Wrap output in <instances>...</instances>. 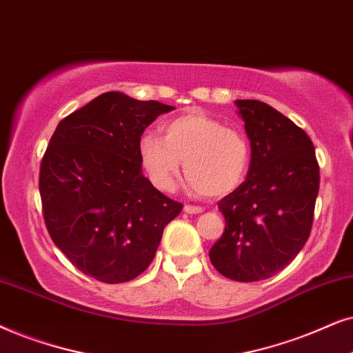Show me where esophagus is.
Listing matches in <instances>:
<instances>
[{
    "label": "esophagus",
    "instance_id": "esophagus-1",
    "mask_svg": "<svg viewBox=\"0 0 353 353\" xmlns=\"http://www.w3.org/2000/svg\"><path fill=\"white\" fill-rule=\"evenodd\" d=\"M184 211L187 214H199V213H201V211H203V208H200V206H194V205H185Z\"/></svg>",
    "mask_w": 353,
    "mask_h": 353
}]
</instances>
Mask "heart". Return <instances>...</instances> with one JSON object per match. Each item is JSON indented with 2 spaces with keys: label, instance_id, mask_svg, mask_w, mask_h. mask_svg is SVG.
Segmentation results:
<instances>
[{
  "label": "heart",
  "instance_id": "obj_1",
  "mask_svg": "<svg viewBox=\"0 0 353 353\" xmlns=\"http://www.w3.org/2000/svg\"><path fill=\"white\" fill-rule=\"evenodd\" d=\"M163 137H140L139 154L150 181L159 190H172L184 161L189 189L211 199L232 194L247 179L252 147L239 129L201 112H187L163 124Z\"/></svg>",
  "mask_w": 353,
  "mask_h": 353
}]
</instances>
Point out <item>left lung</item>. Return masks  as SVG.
<instances>
[{
    "mask_svg": "<svg viewBox=\"0 0 353 353\" xmlns=\"http://www.w3.org/2000/svg\"><path fill=\"white\" fill-rule=\"evenodd\" d=\"M250 139L243 184L218 203L225 228L210 250L218 272L253 283L284 270L312 232L319 166L312 140L289 117L258 100H237Z\"/></svg>",
    "mask_w": 353,
    "mask_h": 353,
    "instance_id": "1",
    "label": "left lung"
}]
</instances>
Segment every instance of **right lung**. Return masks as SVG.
Segmentation results:
<instances>
[{
	"label": "right lung",
	"mask_w": 353,
	"mask_h": 353,
	"mask_svg": "<svg viewBox=\"0 0 353 353\" xmlns=\"http://www.w3.org/2000/svg\"><path fill=\"white\" fill-rule=\"evenodd\" d=\"M172 106L106 92L59 122L40 164L45 225L93 279L119 284L147 270L182 203L143 177L139 142Z\"/></svg>",
	"instance_id": "right-lung-1"
}]
</instances>
